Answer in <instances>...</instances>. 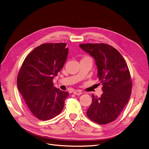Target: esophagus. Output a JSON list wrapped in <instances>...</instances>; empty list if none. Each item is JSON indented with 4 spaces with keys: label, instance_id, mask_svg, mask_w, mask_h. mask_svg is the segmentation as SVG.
Listing matches in <instances>:
<instances>
[{
    "label": "esophagus",
    "instance_id": "obj_1",
    "mask_svg": "<svg viewBox=\"0 0 149 149\" xmlns=\"http://www.w3.org/2000/svg\"><path fill=\"white\" fill-rule=\"evenodd\" d=\"M74 94L75 95H80L82 94V92L80 90H75L74 91Z\"/></svg>",
    "mask_w": 149,
    "mask_h": 149
}]
</instances>
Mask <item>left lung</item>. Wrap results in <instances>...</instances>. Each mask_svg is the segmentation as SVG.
<instances>
[{
  "label": "left lung",
  "mask_w": 149,
  "mask_h": 149,
  "mask_svg": "<svg viewBox=\"0 0 149 149\" xmlns=\"http://www.w3.org/2000/svg\"><path fill=\"white\" fill-rule=\"evenodd\" d=\"M81 49L92 56L102 85L100 97L92 95L86 114L100 125L115 120L130 97L132 82L127 64L119 52L107 44H80Z\"/></svg>",
  "instance_id": "obj_1"
}]
</instances>
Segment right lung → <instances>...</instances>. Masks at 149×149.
Returning a JSON list of instances; mask_svg holds the SVG:
<instances>
[{
	"label": "right lung",
	"mask_w": 149,
	"mask_h": 149,
	"mask_svg": "<svg viewBox=\"0 0 149 149\" xmlns=\"http://www.w3.org/2000/svg\"><path fill=\"white\" fill-rule=\"evenodd\" d=\"M66 43H46L25 58L17 78L18 90L30 113L42 120L58 115L69 95L54 86L53 79L66 60Z\"/></svg>",
	"instance_id": "1"
}]
</instances>
